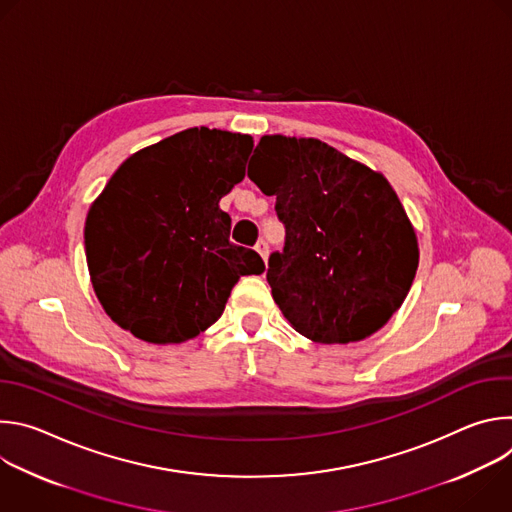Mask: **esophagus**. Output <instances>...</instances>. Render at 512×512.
Returning a JSON list of instances; mask_svg holds the SVG:
<instances>
[{
	"instance_id": "obj_1",
	"label": "esophagus",
	"mask_w": 512,
	"mask_h": 512,
	"mask_svg": "<svg viewBox=\"0 0 512 512\" xmlns=\"http://www.w3.org/2000/svg\"><path fill=\"white\" fill-rule=\"evenodd\" d=\"M255 251L263 257V261L267 263V257H269V245H267V241H263V239H259L257 241V245H255Z\"/></svg>"
}]
</instances>
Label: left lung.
<instances>
[{
    "mask_svg": "<svg viewBox=\"0 0 512 512\" xmlns=\"http://www.w3.org/2000/svg\"><path fill=\"white\" fill-rule=\"evenodd\" d=\"M249 178L285 227L267 281L287 322L320 344L383 328L413 283L419 249L387 178L312 137L263 135Z\"/></svg>",
    "mask_w": 512,
    "mask_h": 512,
    "instance_id": "left-lung-1",
    "label": "left lung"
}]
</instances>
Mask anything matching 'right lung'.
<instances>
[{
  "label": "right lung",
  "instance_id": "obj_1",
  "mask_svg": "<svg viewBox=\"0 0 512 512\" xmlns=\"http://www.w3.org/2000/svg\"><path fill=\"white\" fill-rule=\"evenodd\" d=\"M253 137L192 127L127 158L91 204L85 251L109 318L154 344L190 340L221 318L263 259L229 241L218 202L245 178Z\"/></svg>",
  "mask_w": 512,
  "mask_h": 512
}]
</instances>
